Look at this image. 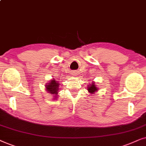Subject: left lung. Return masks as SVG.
Listing matches in <instances>:
<instances>
[{
	"mask_svg": "<svg viewBox=\"0 0 146 146\" xmlns=\"http://www.w3.org/2000/svg\"><path fill=\"white\" fill-rule=\"evenodd\" d=\"M87 90H88L89 93H90V94L94 95L95 93H96L97 91H98L99 88L96 86V82L93 81V82L91 83V84H89L88 86L87 87Z\"/></svg>",
	"mask_w": 146,
	"mask_h": 146,
	"instance_id": "obj_1",
	"label": "left lung"
}]
</instances>
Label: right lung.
Returning <instances> with one entry per match:
<instances>
[{
  "instance_id": "right-lung-1",
  "label": "right lung",
  "mask_w": 146,
  "mask_h": 146,
  "mask_svg": "<svg viewBox=\"0 0 146 146\" xmlns=\"http://www.w3.org/2000/svg\"><path fill=\"white\" fill-rule=\"evenodd\" d=\"M45 90L50 95H53V100H57L58 92L59 91V82L55 79H51L45 85Z\"/></svg>"
}]
</instances>
